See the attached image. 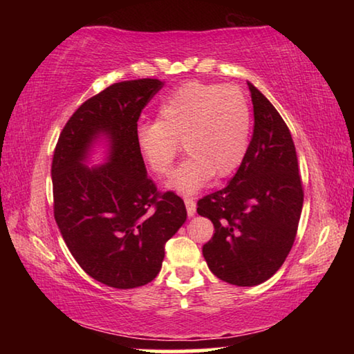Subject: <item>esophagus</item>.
<instances>
[{
	"label": "esophagus",
	"mask_w": 354,
	"mask_h": 354,
	"mask_svg": "<svg viewBox=\"0 0 354 354\" xmlns=\"http://www.w3.org/2000/svg\"><path fill=\"white\" fill-rule=\"evenodd\" d=\"M184 203H185V209H187V215H189V217H194L195 211H196V205H195L194 198H190V196H185Z\"/></svg>",
	"instance_id": "obj_1"
}]
</instances>
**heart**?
Returning a JSON list of instances; mask_svg holds the SVG:
<instances>
[{"instance_id":"1","label":"heart","mask_w":354,"mask_h":354,"mask_svg":"<svg viewBox=\"0 0 354 354\" xmlns=\"http://www.w3.org/2000/svg\"><path fill=\"white\" fill-rule=\"evenodd\" d=\"M251 136V109L241 88L190 81L159 106L154 123L137 128L143 162L154 175L171 171L178 145L189 156L173 173L169 187L190 195L209 179L226 178L242 164Z\"/></svg>"}]
</instances>
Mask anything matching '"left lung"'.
I'll return each mask as SVG.
<instances>
[{
    "label": "left lung",
    "mask_w": 354,
    "mask_h": 354,
    "mask_svg": "<svg viewBox=\"0 0 354 354\" xmlns=\"http://www.w3.org/2000/svg\"><path fill=\"white\" fill-rule=\"evenodd\" d=\"M254 129L241 167L221 190L198 200L214 223L203 256L215 277L257 286L283 266L303 209V184L290 131L273 104L248 82Z\"/></svg>",
    "instance_id": "8db88e82"
}]
</instances>
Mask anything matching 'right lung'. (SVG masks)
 I'll return each instance as SVG.
<instances>
[{"label": "right lung", "mask_w": 354, "mask_h": 354, "mask_svg": "<svg viewBox=\"0 0 354 354\" xmlns=\"http://www.w3.org/2000/svg\"><path fill=\"white\" fill-rule=\"evenodd\" d=\"M164 82H115L77 107L53 156L55 218L88 277L134 289L158 277L165 242L187 218L175 192H158L137 149V122ZM108 142V162L85 165L93 143Z\"/></svg>", "instance_id": "add662e5"}]
</instances>
